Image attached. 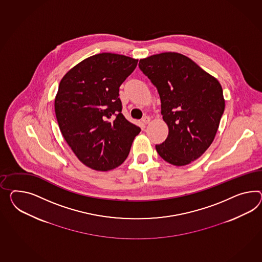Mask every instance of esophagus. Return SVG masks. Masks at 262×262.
<instances>
[{
	"instance_id": "34e87169",
	"label": "esophagus",
	"mask_w": 262,
	"mask_h": 262,
	"mask_svg": "<svg viewBox=\"0 0 262 262\" xmlns=\"http://www.w3.org/2000/svg\"><path fill=\"white\" fill-rule=\"evenodd\" d=\"M141 122H142L143 124H148V123L150 122V118H149L148 116H145L144 118H142V120H141Z\"/></svg>"
}]
</instances>
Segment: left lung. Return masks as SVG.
Instances as JSON below:
<instances>
[{
    "label": "left lung",
    "instance_id": "left-lung-1",
    "mask_svg": "<svg viewBox=\"0 0 262 262\" xmlns=\"http://www.w3.org/2000/svg\"><path fill=\"white\" fill-rule=\"evenodd\" d=\"M158 89L167 139L156 145L170 164L184 166L199 159L212 144L225 101L220 81L194 60L177 52L156 54L139 62Z\"/></svg>",
    "mask_w": 262,
    "mask_h": 262
}]
</instances>
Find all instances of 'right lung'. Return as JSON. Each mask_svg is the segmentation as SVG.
I'll list each match as a JSON object with an SVG mask.
<instances>
[{"label":"right lung","mask_w":262,"mask_h":262,"mask_svg":"<svg viewBox=\"0 0 262 262\" xmlns=\"http://www.w3.org/2000/svg\"><path fill=\"white\" fill-rule=\"evenodd\" d=\"M137 64L124 55L96 54L60 80L54 104L60 132L76 157L96 171L120 166L141 132L121 114L119 98V88Z\"/></svg>","instance_id":"1"}]
</instances>
